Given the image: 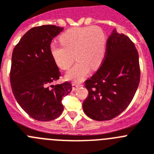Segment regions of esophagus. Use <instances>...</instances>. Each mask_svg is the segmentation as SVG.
Listing matches in <instances>:
<instances>
[{"mask_svg": "<svg viewBox=\"0 0 154 154\" xmlns=\"http://www.w3.org/2000/svg\"><path fill=\"white\" fill-rule=\"evenodd\" d=\"M82 85H80V84H77V83H73L72 84V87H73V91H76L79 87H81Z\"/></svg>", "mask_w": 154, "mask_h": 154, "instance_id": "1", "label": "esophagus"}]
</instances>
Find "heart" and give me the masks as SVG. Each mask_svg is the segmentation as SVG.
I'll return each mask as SVG.
<instances>
[{
  "mask_svg": "<svg viewBox=\"0 0 154 154\" xmlns=\"http://www.w3.org/2000/svg\"><path fill=\"white\" fill-rule=\"evenodd\" d=\"M62 45L53 43L49 53L60 69H67L73 62H78L66 73L69 81L81 82L89 73L90 67L96 69L105 58L106 38L102 29L97 26L73 28L60 36Z\"/></svg>",
  "mask_w": 154,
  "mask_h": 154,
  "instance_id": "1",
  "label": "heart"
}]
</instances>
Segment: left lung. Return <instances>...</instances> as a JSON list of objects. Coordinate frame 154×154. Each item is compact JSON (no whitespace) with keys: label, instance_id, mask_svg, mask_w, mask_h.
<instances>
[{"label":"left lung","instance_id":"left-lung-1","mask_svg":"<svg viewBox=\"0 0 154 154\" xmlns=\"http://www.w3.org/2000/svg\"><path fill=\"white\" fill-rule=\"evenodd\" d=\"M139 55L128 36L113 29L107 41L105 60L85 81L88 96L83 102L87 116L97 121L116 118L133 100L140 84Z\"/></svg>","mask_w":154,"mask_h":154}]
</instances>
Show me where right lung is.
<instances>
[{"label":"right lung","instance_id":"1","mask_svg":"<svg viewBox=\"0 0 154 154\" xmlns=\"http://www.w3.org/2000/svg\"><path fill=\"white\" fill-rule=\"evenodd\" d=\"M63 30L51 25L32 28L13 50L10 73L12 92L21 109L38 121H51L60 116L63 97L72 91L69 82L52 84L60 78V72L49 46Z\"/></svg>","mask_w":154,"mask_h":154}]
</instances>
